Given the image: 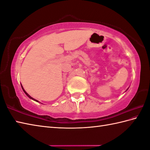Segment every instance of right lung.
Masks as SVG:
<instances>
[{
	"label": "right lung",
	"instance_id": "add662e5",
	"mask_svg": "<svg viewBox=\"0 0 150 150\" xmlns=\"http://www.w3.org/2000/svg\"><path fill=\"white\" fill-rule=\"evenodd\" d=\"M21 87H22V89H23V91H24V92L25 93V94H26V96H27L28 97V98H30V99H33V100H34V101H36L38 102V100H36V99H34V98H32L31 96H29V95L28 94V93H26V92H25V90H24V88H23V86H21Z\"/></svg>",
	"mask_w": 150,
	"mask_h": 150
}]
</instances>
